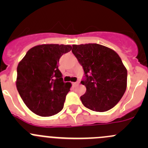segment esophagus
I'll use <instances>...</instances> for the list:
<instances>
[{"label":"esophagus","instance_id":"obj_1","mask_svg":"<svg viewBox=\"0 0 148 148\" xmlns=\"http://www.w3.org/2000/svg\"><path fill=\"white\" fill-rule=\"evenodd\" d=\"M79 84V82L77 81V82H73L72 84L74 85V86H77V85H78Z\"/></svg>","mask_w":148,"mask_h":148}]
</instances>
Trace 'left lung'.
Here are the masks:
<instances>
[{
  "instance_id": "obj_1",
  "label": "left lung",
  "mask_w": 148,
  "mask_h": 148,
  "mask_svg": "<svg viewBox=\"0 0 148 148\" xmlns=\"http://www.w3.org/2000/svg\"><path fill=\"white\" fill-rule=\"evenodd\" d=\"M72 53L82 66L86 88L80 97L84 107L96 112L113 108L125 94L127 71L119 55L97 44L72 46Z\"/></svg>"
}]
</instances>
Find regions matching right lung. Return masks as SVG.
<instances>
[{
	"mask_svg": "<svg viewBox=\"0 0 148 148\" xmlns=\"http://www.w3.org/2000/svg\"><path fill=\"white\" fill-rule=\"evenodd\" d=\"M70 45L42 44L28 51L17 67L16 87L27 107L37 115H54L64 107L71 83L64 82L59 61Z\"/></svg>",
	"mask_w": 148,
	"mask_h": 148,
	"instance_id": "obj_1",
	"label": "right lung"
}]
</instances>
